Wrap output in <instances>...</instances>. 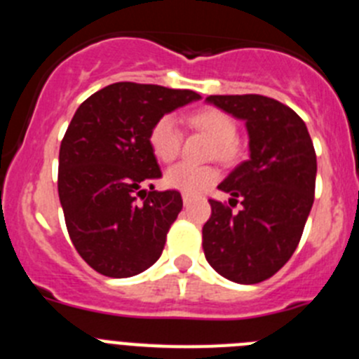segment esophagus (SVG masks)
I'll use <instances>...</instances> for the list:
<instances>
[{
  "label": "esophagus",
  "mask_w": 359,
  "mask_h": 359,
  "mask_svg": "<svg viewBox=\"0 0 359 359\" xmlns=\"http://www.w3.org/2000/svg\"><path fill=\"white\" fill-rule=\"evenodd\" d=\"M190 201H192V196H190V194H183V203H185V205H189Z\"/></svg>",
  "instance_id": "1"
}]
</instances>
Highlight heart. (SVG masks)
<instances>
[{
  "label": "heart",
  "mask_w": 359,
  "mask_h": 359,
  "mask_svg": "<svg viewBox=\"0 0 359 359\" xmlns=\"http://www.w3.org/2000/svg\"><path fill=\"white\" fill-rule=\"evenodd\" d=\"M189 126L215 142L214 154L219 161L233 163L241 156V144L237 140V123L228 113L219 107H203L189 116ZM183 135L177 122L170 115H163L152 123L149 131V145L152 154L160 161L169 163L180 154ZM217 180V170L212 167H199L192 163H177L170 167L163 176V183L169 189L180 190L183 194H199Z\"/></svg>",
  "instance_id": "heart-1"
}]
</instances>
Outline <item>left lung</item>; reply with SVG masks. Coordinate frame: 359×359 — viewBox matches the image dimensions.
Returning a JSON list of instances; mask_svg holds the SVG:
<instances>
[{"label": "left lung", "instance_id": "left-lung-1", "mask_svg": "<svg viewBox=\"0 0 359 359\" xmlns=\"http://www.w3.org/2000/svg\"><path fill=\"white\" fill-rule=\"evenodd\" d=\"M207 102L246 122L250 158L219 185L230 206L208 199L203 226L208 264L237 284L273 277L297 250L315 201L316 154L306 123L286 104L262 95H210Z\"/></svg>", "mask_w": 359, "mask_h": 359}]
</instances>
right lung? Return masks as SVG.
Masks as SVG:
<instances>
[{"mask_svg":"<svg viewBox=\"0 0 359 359\" xmlns=\"http://www.w3.org/2000/svg\"><path fill=\"white\" fill-rule=\"evenodd\" d=\"M199 98L190 90L115 82L75 111L61 142L57 189L73 246L100 275L133 277L160 259L183 201L177 190H145L161 177L149 131Z\"/></svg>","mask_w":359,"mask_h":359,"instance_id":"right-lung-1","label":"right lung"}]
</instances>
